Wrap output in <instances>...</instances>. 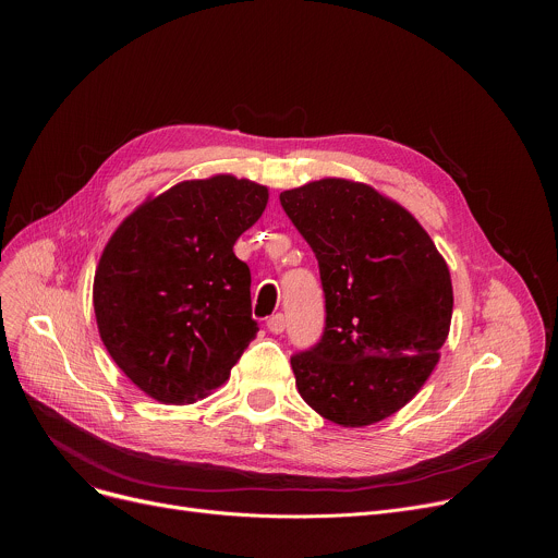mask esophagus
I'll return each instance as SVG.
<instances>
[{
	"instance_id": "34e87169",
	"label": "esophagus",
	"mask_w": 558,
	"mask_h": 558,
	"mask_svg": "<svg viewBox=\"0 0 558 558\" xmlns=\"http://www.w3.org/2000/svg\"><path fill=\"white\" fill-rule=\"evenodd\" d=\"M267 329L271 331V333H282L284 329H287V320H284V315L282 313H276V315H271L269 320H267Z\"/></svg>"
}]
</instances>
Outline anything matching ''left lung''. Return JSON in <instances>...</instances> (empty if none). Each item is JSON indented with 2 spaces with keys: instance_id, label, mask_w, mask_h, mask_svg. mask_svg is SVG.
I'll list each match as a JSON object with an SVG mask.
<instances>
[{
  "instance_id": "obj_1",
  "label": "left lung",
  "mask_w": 558,
  "mask_h": 558,
  "mask_svg": "<svg viewBox=\"0 0 558 558\" xmlns=\"http://www.w3.org/2000/svg\"><path fill=\"white\" fill-rule=\"evenodd\" d=\"M311 245L325 331L291 355L302 400L340 426H368L409 404L439 362L452 317L446 260L424 227L373 187L323 179L280 194Z\"/></svg>"
}]
</instances>
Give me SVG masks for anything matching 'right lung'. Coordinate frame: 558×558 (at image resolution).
<instances>
[{"label":"right lung","instance_id":"1","mask_svg":"<svg viewBox=\"0 0 558 558\" xmlns=\"http://www.w3.org/2000/svg\"><path fill=\"white\" fill-rule=\"evenodd\" d=\"M267 198V187L227 174L185 181L141 205L106 245L93 291L99 333L154 400L196 402L258 333L252 274L233 243Z\"/></svg>","mask_w":558,"mask_h":558}]
</instances>
